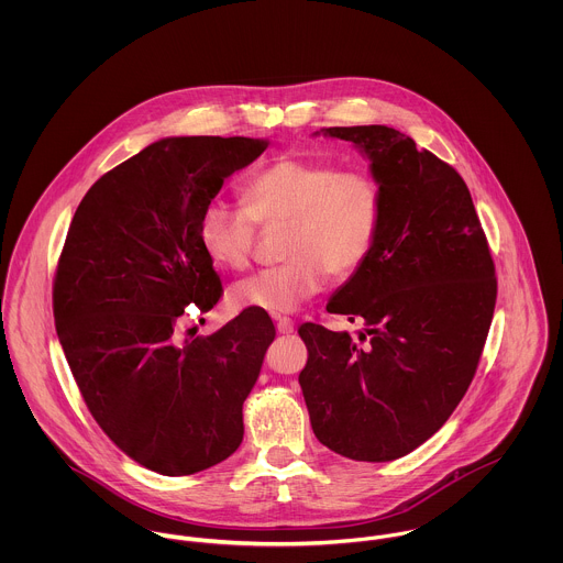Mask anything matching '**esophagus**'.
<instances>
[{"mask_svg": "<svg viewBox=\"0 0 563 563\" xmlns=\"http://www.w3.org/2000/svg\"><path fill=\"white\" fill-rule=\"evenodd\" d=\"M275 327H277V331L284 333V335H290V333L295 331V322L290 321V319H286V317H275Z\"/></svg>", "mask_w": 563, "mask_h": 563, "instance_id": "34e87169", "label": "esophagus"}]
</instances>
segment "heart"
Wrapping results in <instances>:
<instances>
[{
    "instance_id": "1",
    "label": "heart",
    "mask_w": 563,
    "mask_h": 563,
    "mask_svg": "<svg viewBox=\"0 0 563 563\" xmlns=\"http://www.w3.org/2000/svg\"><path fill=\"white\" fill-rule=\"evenodd\" d=\"M384 223V188L362 166L279 158L242 184V203L212 199L199 221L208 257L225 268L249 266L257 225L284 228V264L232 288L236 308L290 314L317 297L329 275L346 279L371 257Z\"/></svg>"
}]
</instances>
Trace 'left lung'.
Masks as SVG:
<instances>
[{
    "label": "left lung",
    "instance_id": "obj_1",
    "mask_svg": "<svg viewBox=\"0 0 563 563\" xmlns=\"http://www.w3.org/2000/svg\"><path fill=\"white\" fill-rule=\"evenodd\" d=\"M371 158L384 223L329 314L360 340L303 322L299 375L314 435L355 462H393L429 440L464 399L496 303L494 260L462 175L395 128H322Z\"/></svg>",
    "mask_w": 563,
    "mask_h": 563
}]
</instances>
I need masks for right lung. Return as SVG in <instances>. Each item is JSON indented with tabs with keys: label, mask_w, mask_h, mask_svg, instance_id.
Listing matches in <instances>:
<instances>
[{
	"label": "right lung",
	"mask_w": 563,
	"mask_h": 563,
	"mask_svg": "<svg viewBox=\"0 0 563 563\" xmlns=\"http://www.w3.org/2000/svg\"><path fill=\"white\" fill-rule=\"evenodd\" d=\"M266 147L162 139L90 186L58 257L54 321L81 399L128 457L166 477L241 446L242 402L275 340L251 308L212 335H177L188 306L206 314L223 295L199 241L203 208Z\"/></svg>",
	"instance_id": "add662e5"
}]
</instances>
